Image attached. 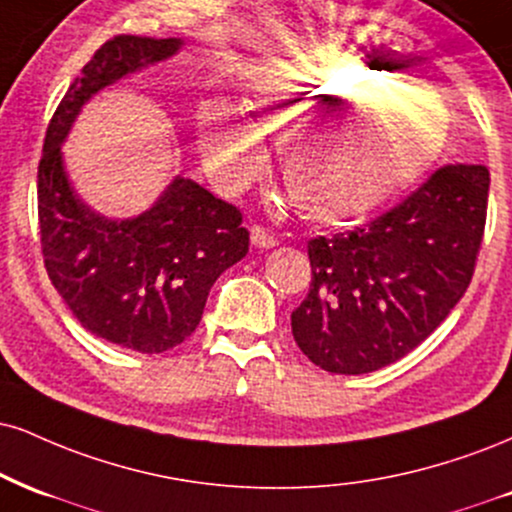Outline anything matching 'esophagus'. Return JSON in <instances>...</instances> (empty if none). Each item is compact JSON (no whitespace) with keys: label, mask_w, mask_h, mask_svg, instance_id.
Wrapping results in <instances>:
<instances>
[{"label":"esophagus","mask_w":512,"mask_h":512,"mask_svg":"<svg viewBox=\"0 0 512 512\" xmlns=\"http://www.w3.org/2000/svg\"><path fill=\"white\" fill-rule=\"evenodd\" d=\"M250 240L255 248H262V250H269L276 245V238L267 229H262V226H250Z\"/></svg>","instance_id":"obj_1"}]
</instances>
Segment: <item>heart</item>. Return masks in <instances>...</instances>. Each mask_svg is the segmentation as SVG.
Returning <instances> with one entry per match:
<instances>
[{
    "instance_id": "1",
    "label": "heart",
    "mask_w": 512,
    "mask_h": 512,
    "mask_svg": "<svg viewBox=\"0 0 512 512\" xmlns=\"http://www.w3.org/2000/svg\"><path fill=\"white\" fill-rule=\"evenodd\" d=\"M377 85L341 66H283L245 100L252 123L226 104H205L197 128L209 178L221 193L248 188L267 164L260 133H269L281 138L283 181L307 217L341 224L372 212L420 181L448 138L434 97L374 112L367 97Z\"/></svg>"
}]
</instances>
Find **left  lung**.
<instances>
[{
    "label": "left lung",
    "instance_id": "left-lung-1",
    "mask_svg": "<svg viewBox=\"0 0 512 512\" xmlns=\"http://www.w3.org/2000/svg\"><path fill=\"white\" fill-rule=\"evenodd\" d=\"M486 197V166L448 164L369 224L310 240L298 348L331 374H367L420 346L470 286Z\"/></svg>",
    "mask_w": 512,
    "mask_h": 512
}]
</instances>
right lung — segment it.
Returning <instances> with one entry per match:
<instances>
[{
    "mask_svg": "<svg viewBox=\"0 0 512 512\" xmlns=\"http://www.w3.org/2000/svg\"><path fill=\"white\" fill-rule=\"evenodd\" d=\"M181 49V38L104 42L59 102L38 166L42 255L54 288L90 334L147 355L193 334L209 288L243 260L250 233L236 207L181 174L145 212L104 217L73 188L61 145L97 92Z\"/></svg>",
    "mask_w": 512,
    "mask_h": 512,
    "instance_id": "obj_1",
    "label": "right lung"
}]
</instances>
